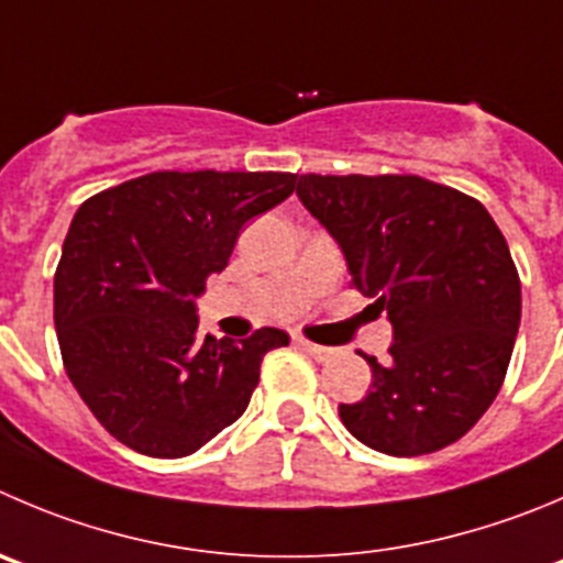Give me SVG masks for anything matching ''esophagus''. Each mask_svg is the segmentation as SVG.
Wrapping results in <instances>:
<instances>
[{"instance_id":"obj_1","label":"esophagus","mask_w":563,"mask_h":563,"mask_svg":"<svg viewBox=\"0 0 563 563\" xmlns=\"http://www.w3.org/2000/svg\"><path fill=\"white\" fill-rule=\"evenodd\" d=\"M298 345H301L307 353H312L314 358H320V362H325V358H331L336 353L334 347L318 345V342H309V340H303V336H298Z\"/></svg>"}]
</instances>
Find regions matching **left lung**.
<instances>
[{
  "mask_svg": "<svg viewBox=\"0 0 563 563\" xmlns=\"http://www.w3.org/2000/svg\"><path fill=\"white\" fill-rule=\"evenodd\" d=\"M309 212L340 243L351 287L387 309V362L340 406L358 442L422 456L462 439L497 398L522 312L506 238L478 198L415 174H301Z\"/></svg>",
  "mask_w": 563,
  "mask_h": 563,
  "instance_id": "8db88e82",
  "label": "left lung"
}]
</instances>
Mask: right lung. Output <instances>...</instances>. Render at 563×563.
Here are the masks:
<instances>
[{
    "label": "right lung",
    "instance_id": "add662e5",
    "mask_svg": "<svg viewBox=\"0 0 563 563\" xmlns=\"http://www.w3.org/2000/svg\"><path fill=\"white\" fill-rule=\"evenodd\" d=\"M278 170H154L90 196L55 271L63 367L107 433L154 459H181L232 426L282 329L198 336L207 276L240 229L296 190Z\"/></svg>",
    "mask_w": 563,
    "mask_h": 563
}]
</instances>
